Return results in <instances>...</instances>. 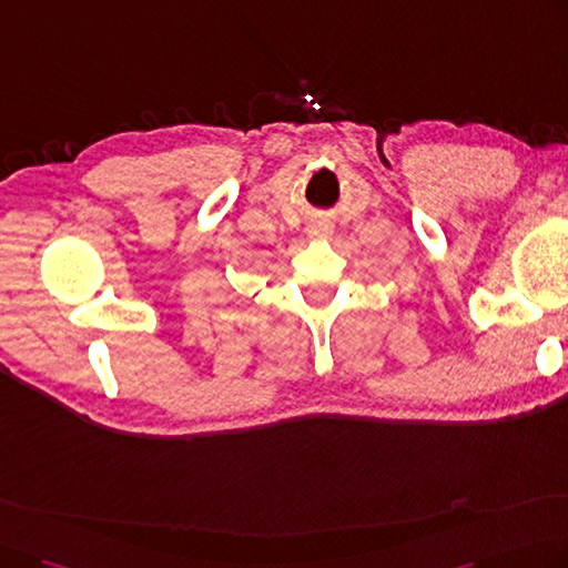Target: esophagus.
Wrapping results in <instances>:
<instances>
[{
    "mask_svg": "<svg viewBox=\"0 0 568 568\" xmlns=\"http://www.w3.org/2000/svg\"><path fill=\"white\" fill-rule=\"evenodd\" d=\"M307 234H310V240L326 242V240H332V236H334V224L328 220H314L307 227Z\"/></svg>",
    "mask_w": 568,
    "mask_h": 568,
    "instance_id": "34e87169",
    "label": "esophagus"
}]
</instances>
